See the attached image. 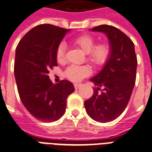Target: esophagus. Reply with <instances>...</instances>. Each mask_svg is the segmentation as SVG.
Listing matches in <instances>:
<instances>
[{
	"mask_svg": "<svg viewBox=\"0 0 152 152\" xmlns=\"http://www.w3.org/2000/svg\"><path fill=\"white\" fill-rule=\"evenodd\" d=\"M80 87V84H74V88L75 89H78Z\"/></svg>",
	"mask_w": 152,
	"mask_h": 152,
	"instance_id": "obj_1",
	"label": "esophagus"
}]
</instances>
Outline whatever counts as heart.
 <instances>
[{
	"label": "heart",
	"instance_id": "b5f03b06",
	"mask_svg": "<svg viewBox=\"0 0 152 152\" xmlns=\"http://www.w3.org/2000/svg\"><path fill=\"white\" fill-rule=\"evenodd\" d=\"M73 43L83 53L87 54V59L95 67H99L106 63L111 55V47L107 43H99L95 45V39L90 35H81L73 40ZM65 44L58 45L56 50V57L58 62H63L65 54ZM90 74L87 66L72 65L64 72V76L73 82H77Z\"/></svg>",
	"mask_w": 152,
	"mask_h": 152
}]
</instances>
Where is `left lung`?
Here are the masks:
<instances>
[{
    "label": "left lung",
    "mask_w": 152,
    "mask_h": 152,
    "mask_svg": "<svg viewBox=\"0 0 152 152\" xmlns=\"http://www.w3.org/2000/svg\"><path fill=\"white\" fill-rule=\"evenodd\" d=\"M108 38L111 55L103 69L90 79L94 93L84 102L89 116L97 122H110L122 114L135 86L137 57L130 38L114 26L102 25L91 28Z\"/></svg>",
    "instance_id": "obj_1"
}]
</instances>
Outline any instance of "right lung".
Returning a JSON list of instances; mask_svg holds the SVG:
<instances>
[{"label":"right lung","instance_id":"add662e5","mask_svg":"<svg viewBox=\"0 0 152 152\" xmlns=\"http://www.w3.org/2000/svg\"><path fill=\"white\" fill-rule=\"evenodd\" d=\"M69 31L49 24L37 25L16 49L14 72L20 98L28 112L43 122L59 120L65 112L67 98L75 91L70 81L53 84L48 76L57 66L56 50Z\"/></svg>","mask_w":152,"mask_h":152}]
</instances>
